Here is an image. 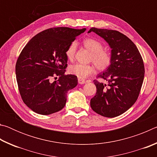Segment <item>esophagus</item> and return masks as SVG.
Segmentation results:
<instances>
[{
  "label": "esophagus",
  "instance_id": "1",
  "mask_svg": "<svg viewBox=\"0 0 157 157\" xmlns=\"http://www.w3.org/2000/svg\"><path fill=\"white\" fill-rule=\"evenodd\" d=\"M78 83L79 84H83L86 83V81L83 80V79H78Z\"/></svg>",
  "mask_w": 157,
  "mask_h": 157
}]
</instances>
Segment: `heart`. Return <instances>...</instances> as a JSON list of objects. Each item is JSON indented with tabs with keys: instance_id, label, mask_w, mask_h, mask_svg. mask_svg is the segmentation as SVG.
Wrapping results in <instances>:
<instances>
[{
	"instance_id": "b5f03b06",
	"label": "heart",
	"mask_w": 157,
	"mask_h": 157,
	"mask_svg": "<svg viewBox=\"0 0 157 157\" xmlns=\"http://www.w3.org/2000/svg\"><path fill=\"white\" fill-rule=\"evenodd\" d=\"M83 44L86 49L91 52L90 59L94 63L99 71H103L110 66L112 61L111 53L103 49V45L100 41L95 39L87 38L83 41ZM77 42L73 41L66 51V55L69 60H73L77 50ZM94 67L91 64L74 63L68 67V72L71 75L78 77L79 79H84L94 72Z\"/></svg>"
}]
</instances>
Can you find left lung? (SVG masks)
Instances as JSON below:
<instances>
[{
  "mask_svg": "<svg viewBox=\"0 0 157 157\" xmlns=\"http://www.w3.org/2000/svg\"><path fill=\"white\" fill-rule=\"evenodd\" d=\"M91 32L107 42L112 61L97 77L107 83L94 81L97 91L90 105L97 113L113 118L125 112L136 101L144 79V63L136 45L124 34L95 28L90 29L88 33Z\"/></svg>",
  "mask_w": 157,
  "mask_h": 157,
  "instance_id": "left-lung-1",
  "label": "left lung"
}]
</instances>
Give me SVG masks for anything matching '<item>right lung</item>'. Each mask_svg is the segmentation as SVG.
Wrapping results in <instances>:
<instances>
[{"label": "right lung", "instance_id": "obj_1", "mask_svg": "<svg viewBox=\"0 0 157 157\" xmlns=\"http://www.w3.org/2000/svg\"><path fill=\"white\" fill-rule=\"evenodd\" d=\"M85 30L47 29L33 37L21 51L16 63L18 90L23 102L35 113L49 115L64 107L68 91L78 85L76 76L64 74L68 61L66 51ZM57 76L58 81L50 82Z\"/></svg>", "mask_w": 157, "mask_h": 157}]
</instances>
